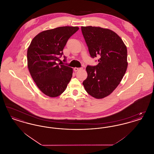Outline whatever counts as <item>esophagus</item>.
I'll return each mask as SVG.
<instances>
[{
    "label": "esophagus",
    "instance_id": "1",
    "mask_svg": "<svg viewBox=\"0 0 154 154\" xmlns=\"http://www.w3.org/2000/svg\"><path fill=\"white\" fill-rule=\"evenodd\" d=\"M81 68H79V67H74V70L75 71V72H77V71H78V70H81Z\"/></svg>",
    "mask_w": 154,
    "mask_h": 154
}]
</instances>
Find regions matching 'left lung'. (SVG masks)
<instances>
[{
  "instance_id": "obj_1",
  "label": "left lung",
  "mask_w": 154,
  "mask_h": 154,
  "mask_svg": "<svg viewBox=\"0 0 154 154\" xmlns=\"http://www.w3.org/2000/svg\"><path fill=\"white\" fill-rule=\"evenodd\" d=\"M91 57H100L96 66L88 65L82 84L88 94L102 99L111 94L122 80L128 67L127 48L121 37L108 29L81 26Z\"/></svg>"
}]
</instances>
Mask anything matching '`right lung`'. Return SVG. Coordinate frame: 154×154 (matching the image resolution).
<instances>
[{
	"label": "right lung",
	"instance_id": "right-lung-1",
	"mask_svg": "<svg viewBox=\"0 0 154 154\" xmlns=\"http://www.w3.org/2000/svg\"><path fill=\"white\" fill-rule=\"evenodd\" d=\"M79 28L62 26L40 32L32 40L27 51L28 67L38 88L54 97L62 94L72 77V67L58 63L69 38ZM63 60L66 62L64 56Z\"/></svg>",
	"mask_w": 154,
	"mask_h": 154
}]
</instances>
